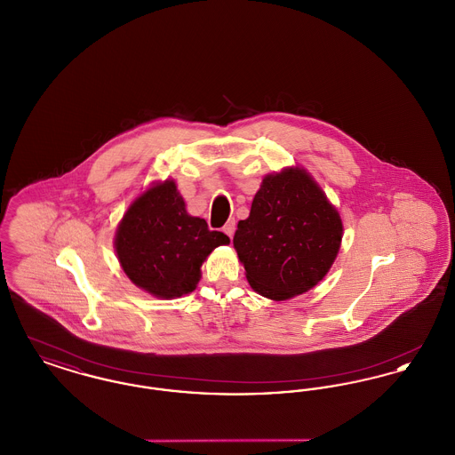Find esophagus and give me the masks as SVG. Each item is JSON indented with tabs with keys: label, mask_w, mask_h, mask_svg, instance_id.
<instances>
[{
	"label": "esophagus",
	"mask_w": 455,
	"mask_h": 455,
	"mask_svg": "<svg viewBox=\"0 0 455 455\" xmlns=\"http://www.w3.org/2000/svg\"><path fill=\"white\" fill-rule=\"evenodd\" d=\"M223 232H225L228 237H234V232H235V220H234V218H230V220L225 223Z\"/></svg>",
	"instance_id": "esophagus-1"
}]
</instances>
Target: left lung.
<instances>
[{
  "instance_id": "left-lung-1",
  "label": "left lung",
  "mask_w": 455,
  "mask_h": 455,
  "mask_svg": "<svg viewBox=\"0 0 455 455\" xmlns=\"http://www.w3.org/2000/svg\"><path fill=\"white\" fill-rule=\"evenodd\" d=\"M343 238L339 213L303 169L266 175L234 235L251 286L271 300L305 293L325 276Z\"/></svg>"
}]
</instances>
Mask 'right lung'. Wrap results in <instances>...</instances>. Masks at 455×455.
I'll use <instances>...</instances> for the list:
<instances>
[{
    "mask_svg": "<svg viewBox=\"0 0 455 455\" xmlns=\"http://www.w3.org/2000/svg\"><path fill=\"white\" fill-rule=\"evenodd\" d=\"M227 243L230 238L223 232L210 230L203 218L188 215L173 180L140 196L116 234V252L128 278L160 299L191 293L203 260Z\"/></svg>",
    "mask_w": 455,
    "mask_h": 455,
    "instance_id": "obj_1",
    "label": "right lung"
}]
</instances>
